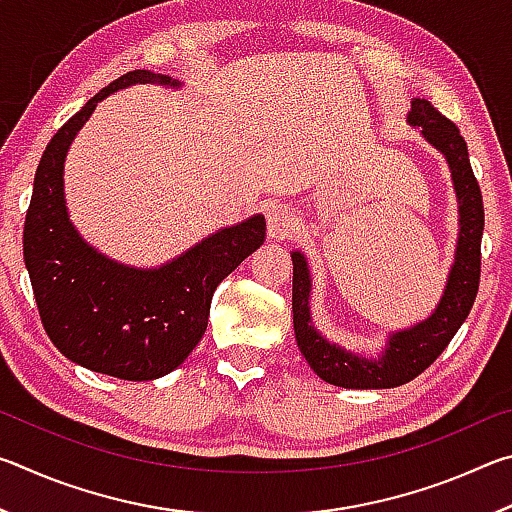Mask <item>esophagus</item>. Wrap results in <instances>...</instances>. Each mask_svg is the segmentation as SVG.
Here are the masks:
<instances>
[{"instance_id": "1", "label": "esophagus", "mask_w": 512, "mask_h": 512, "mask_svg": "<svg viewBox=\"0 0 512 512\" xmlns=\"http://www.w3.org/2000/svg\"><path fill=\"white\" fill-rule=\"evenodd\" d=\"M293 221H296V212L289 203L271 201L266 205V223H268V239L282 241L291 235Z\"/></svg>"}]
</instances>
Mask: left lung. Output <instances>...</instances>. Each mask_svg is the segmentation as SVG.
Segmentation results:
<instances>
[{"instance_id":"1","label":"left lung","mask_w":512,"mask_h":512,"mask_svg":"<svg viewBox=\"0 0 512 512\" xmlns=\"http://www.w3.org/2000/svg\"><path fill=\"white\" fill-rule=\"evenodd\" d=\"M409 121L422 128V135L445 153L452 167V178L461 210V237H458L456 262L449 273L445 296L438 309L406 332H397L388 341L381 359L368 361L325 341L309 318V271L300 253H293V327L300 352L309 366L327 384L343 388H393L422 375L454 339L458 327L470 314L479 291L481 277V235L483 198L479 180L474 178L467 144L454 121L431 106L427 99H415Z\"/></svg>"}]
</instances>
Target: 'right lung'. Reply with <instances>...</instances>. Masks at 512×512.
I'll use <instances>...</instances> for the list:
<instances>
[{
    "mask_svg": "<svg viewBox=\"0 0 512 512\" xmlns=\"http://www.w3.org/2000/svg\"><path fill=\"white\" fill-rule=\"evenodd\" d=\"M173 83L135 69L69 117L42 153L24 219V262L51 343L79 366L146 381L178 368L207 327L212 293L266 239L264 216L216 232L155 271L101 257L67 219L63 160L69 142L110 92L135 83Z\"/></svg>",
    "mask_w": 512,
    "mask_h": 512,
    "instance_id": "1",
    "label": "right lung"
}]
</instances>
